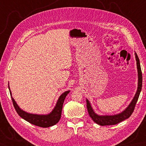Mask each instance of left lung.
<instances>
[{"label": "left lung", "instance_id": "8db88e82", "mask_svg": "<svg viewBox=\"0 0 146 146\" xmlns=\"http://www.w3.org/2000/svg\"><path fill=\"white\" fill-rule=\"evenodd\" d=\"M135 54L136 61H137V67L138 70L139 78L137 91L136 92L135 97L133 98L131 103L130 104L129 107L127 108L124 111H123L122 113H120L119 114L115 115H98L96 114L94 111V110H93L90 104L89 101L86 99V107H87L88 112L90 115V117L93 119V120H94L95 123H97V124L102 126L117 124V123H120V122H122V121H123L124 120L128 119V118L131 115L133 111H134L136 103H137V102L138 100L139 95H140L142 85V76L140 62H139V59L137 56V54L136 53H135Z\"/></svg>", "mask_w": 146, "mask_h": 146}]
</instances>
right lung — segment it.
Masks as SVG:
<instances>
[{
    "label": "right lung",
    "mask_w": 146,
    "mask_h": 146,
    "mask_svg": "<svg viewBox=\"0 0 146 146\" xmlns=\"http://www.w3.org/2000/svg\"><path fill=\"white\" fill-rule=\"evenodd\" d=\"M9 91H10V94L13 105L19 115L23 118V119L27 121L28 122L32 123V124L36 126L41 127H49L56 124L59 122L61 118L62 108H63L64 99L66 98V95L70 93V91H66L60 96L57 102L56 105V107H54L53 110L52 111L51 113L48 115H42L29 113L21 110L16 104V102L14 100V98H12L10 88H9Z\"/></svg>",
    "instance_id": "add662e5"
}]
</instances>
